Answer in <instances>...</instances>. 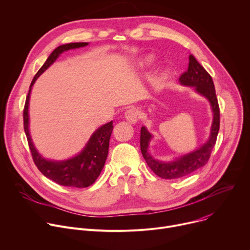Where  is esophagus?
I'll list each match as a JSON object with an SVG mask.
<instances>
[{
	"mask_svg": "<svg viewBox=\"0 0 250 250\" xmlns=\"http://www.w3.org/2000/svg\"><path fill=\"white\" fill-rule=\"evenodd\" d=\"M125 118H126L129 122L135 124L138 120H139V118H140V111L138 110L137 108H135V107L129 108V109L126 111V112H125Z\"/></svg>",
	"mask_w": 250,
	"mask_h": 250,
	"instance_id": "esophagus-1",
	"label": "esophagus"
}]
</instances>
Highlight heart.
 Wrapping results in <instances>:
<instances>
[{
	"instance_id": "heart-1",
	"label": "heart",
	"mask_w": 250,
	"mask_h": 250,
	"mask_svg": "<svg viewBox=\"0 0 250 250\" xmlns=\"http://www.w3.org/2000/svg\"><path fill=\"white\" fill-rule=\"evenodd\" d=\"M150 62H151V59H145V60H143L142 62H141V65H146V64H149L150 63Z\"/></svg>"
}]
</instances>
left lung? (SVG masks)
I'll return each instance as SVG.
<instances>
[{
    "mask_svg": "<svg viewBox=\"0 0 250 250\" xmlns=\"http://www.w3.org/2000/svg\"><path fill=\"white\" fill-rule=\"evenodd\" d=\"M179 80L184 85L195 86L199 93L208 99L213 111V122L209 139L203 147L170 163L157 161L151 157L147 151L152 136L145 127L141 128L140 148L142 155L150 169L158 177L166 180H174L186 177L205 166L208 163L211 151L215 145L219 130V106L212 78L209 73L198 62L193 55L189 54L188 70L182 73Z\"/></svg>",
    "mask_w": 250,
    "mask_h": 250,
    "instance_id": "left-lung-1",
    "label": "left lung"
}]
</instances>
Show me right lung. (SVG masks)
<instances>
[{
  "label": "right lung",
  "instance_id": "1",
  "mask_svg": "<svg viewBox=\"0 0 250 250\" xmlns=\"http://www.w3.org/2000/svg\"><path fill=\"white\" fill-rule=\"evenodd\" d=\"M87 42H71L60 45L55 48L44 64L40 68V70L35 75L29 93L26 95L24 107H23V129L26 135L27 143L32 153V157L34 160L37 168L41 171V173L45 176L47 179L55 182L61 186L65 187H73V188H86L92 185L96 179L99 177L105 161L108 155L109 149V140L111 133L113 130V122L111 121L99 129H97L93 135L91 136L90 140L88 141L86 147L82 150L80 154L76 157L62 162H53L43 159L36 150L31 136L29 132V101L30 94L32 90V86L34 85L35 81L38 77L55 60H57L60 54L65 50L71 48H77L80 46L87 45Z\"/></svg>",
  "mask_w": 250,
  "mask_h": 250
}]
</instances>
